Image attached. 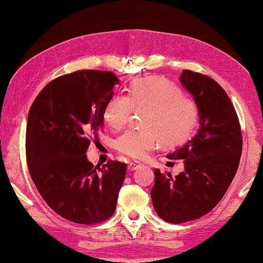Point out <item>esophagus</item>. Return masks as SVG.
Segmentation results:
<instances>
[{"instance_id":"esophagus-1","label":"esophagus","mask_w":263,"mask_h":263,"mask_svg":"<svg viewBox=\"0 0 263 263\" xmlns=\"http://www.w3.org/2000/svg\"><path fill=\"white\" fill-rule=\"evenodd\" d=\"M139 166H140V164H138V163H129V164H128V171H129V172L135 171L136 168H138Z\"/></svg>"}]
</instances>
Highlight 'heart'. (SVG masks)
<instances>
[{
  "label": "heart",
  "instance_id": "1",
  "mask_svg": "<svg viewBox=\"0 0 263 263\" xmlns=\"http://www.w3.org/2000/svg\"><path fill=\"white\" fill-rule=\"evenodd\" d=\"M146 110L142 125L146 129L129 130L116 140V149L132 159H143L160 141L176 146L185 141L196 127V104L183 96L182 89L158 77L136 79L129 95L115 96L104 110V121L115 130L128 123L133 111Z\"/></svg>",
  "mask_w": 263,
  "mask_h": 263
}]
</instances>
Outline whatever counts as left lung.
<instances>
[{
    "label": "left lung",
    "instance_id": "left-lung-1",
    "mask_svg": "<svg viewBox=\"0 0 263 263\" xmlns=\"http://www.w3.org/2000/svg\"><path fill=\"white\" fill-rule=\"evenodd\" d=\"M179 81L193 96L200 128L184 145L167 154L183 159L175 177L154 170L153 207L165 221L195 220L219 203L235 177L242 156V133L236 110L224 88L206 75L184 69Z\"/></svg>",
    "mask_w": 263,
    "mask_h": 263
}]
</instances>
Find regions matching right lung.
Listing matches in <instances>:
<instances>
[{"mask_svg": "<svg viewBox=\"0 0 263 263\" xmlns=\"http://www.w3.org/2000/svg\"><path fill=\"white\" fill-rule=\"evenodd\" d=\"M118 78L105 70H79L49 82L32 104L26 125V159L39 194L61 217L84 225L106 220L116 210L124 163L102 167L88 161L93 135Z\"/></svg>", "mask_w": 263, "mask_h": 263, "instance_id": "obj_1", "label": "right lung"}]
</instances>
